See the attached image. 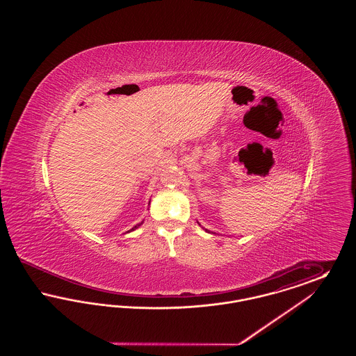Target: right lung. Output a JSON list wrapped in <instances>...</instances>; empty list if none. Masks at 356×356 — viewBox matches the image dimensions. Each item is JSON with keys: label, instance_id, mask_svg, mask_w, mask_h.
<instances>
[{"label": "right lung", "instance_id": "add662e5", "mask_svg": "<svg viewBox=\"0 0 356 356\" xmlns=\"http://www.w3.org/2000/svg\"><path fill=\"white\" fill-rule=\"evenodd\" d=\"M140 225H141V222H140V224H137V225H135V227H134V228H132V229H129V231H128V232H131V231H134V229H136V228H138V227H140Z\"/></svg>", "mask_w": 356, "mask_h": 356}]
</instances>
